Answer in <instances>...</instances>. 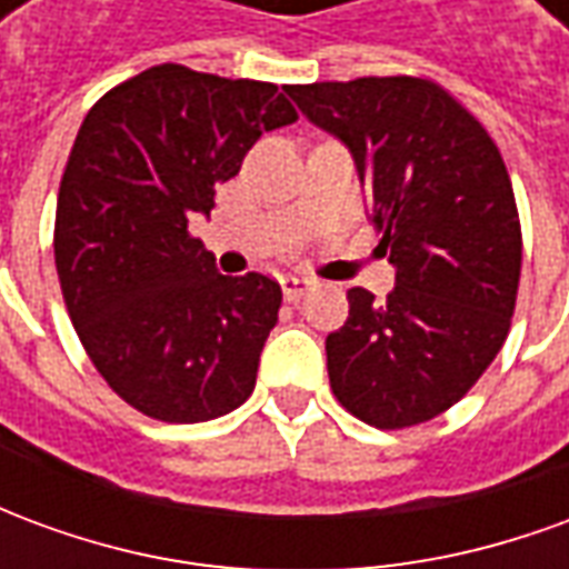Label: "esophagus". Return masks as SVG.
<instances>
[{"instance_id": "obj_1", "label": "esophagus", "mask_w": 569, "mask_h": 569, "mask_svg": "<svg viewBox=\"0 0 569 569\" xmlns=\"http://www.w3.org/2000/svg\"><path fill=\"white\" fill-rule=\"evenodd\" d=\"M280 286H283L286 301H298V298L305 296L310 286H313V280H308V277H296V273H286L283 280H280Z\"/></svg>"}]
</instances>
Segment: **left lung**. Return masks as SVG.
Here are the masks:
<instances>
[{
	"label": "left lung",
	"mask_w": 569,
	"mask_h": 569,
	"mask_svg": "<svg viewBox=\"0 0 569 569\" xmlns=\"http://www.w3.org/2000/svg\"><path fill=\"white\" fill-rule=\"evenodd\" d=\"M286 93L350 149L396 268L387 301L347 292L350 317L326 338L332 393L369 427H418L472 390L512 326L521 222L509 170L436 81L371 76Z\"/></svg>",
	"instance_id": "8db88e82"
}]
</instances>
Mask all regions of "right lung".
<instances>
[{
  "label": "right lung",
  "instance_id": "right-lung-1",
  "mask_svg": "<svg viewBox=\"0 0 569 569\" xmlns=\"http://www.w3.org/2000/svg\"><path fill=\"white\" fill-rule=\"evenodd\" d=\"M298 112L271 81L161 63L103 93L60 179L54 261L69 320L128 406L200 423L243 406L280 283L224 277L188 234L264 130Z\"/></svg>",
  "mask_w": 569,
  "mask_h": 569
}]
</instances>
